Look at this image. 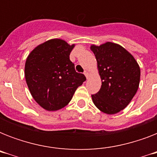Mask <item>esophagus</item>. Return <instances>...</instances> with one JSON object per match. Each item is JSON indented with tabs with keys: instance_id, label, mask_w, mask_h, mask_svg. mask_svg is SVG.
Here are the masks:
<instances>
[{
	"instance_id": "1",
	"label": "esophagus",
	"mask_w": 157,
	"mask_h": 157,
	"mask_svg": "<svg viewBox=\"0 0 157 157\" xmlns=\"http://www.w3.org/2000/svg\"><path fill=\"white\" fill-rule=\"evenodd\" d=\"M84 74H85V76H86V78L88 79L89 78V75H90L89 71H84Z\"/></svg>"
}]
</instances>
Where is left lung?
Returning a JSON list of instances; mask_svg holds the SVG:
<instances>
[{"mask_svg":"<svg viewBox=\"0 0 157 157\" xmlns=\"http://www.w3.org/2000/svg\"><path fill=\"white\" fill-rule=\"evenodd\" d=\"M102 86L92 100L101 112L116 114L128 106L139 89L140 67L134 56L121 45L106 42L92 45Z\"/></svg>","mask_w":157,"mask_h":157,"instance_id":"left-lung-1","label":"left lung"}]
</instances>
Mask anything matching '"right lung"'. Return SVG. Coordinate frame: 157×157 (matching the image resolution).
<instances>
[{
    "label": "right lung",
    "instance_id": "obj_1",
    "mask_svg": "<svg viewBox=\"0 0 157 157\" xmlns=\"http://www.w3.org/2000/svg\"><path fill=\"white\" fill-rule=\"evenodd\" d=\"M75 46L62 39H51L28 54L24 74L31 94L40 107L57 111L68 104L75 91L86 80L69 59Z\"/></svg>",
    "mask_w": 157,
    "mask_h": 157
}]
</instances>
